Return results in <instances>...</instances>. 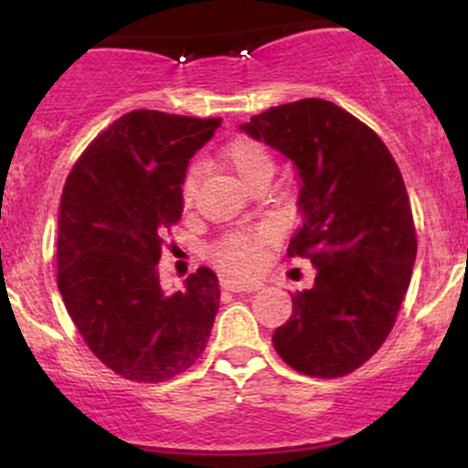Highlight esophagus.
<instances>
[{
    "label": "esophagus",
    "mask_w": 468,
    "mask_h": 468,
    "mask_svg": "<svg viewBox=\"0 0 468 468\" xmlns=\"http://www.w3.org/2000/svg\"><path fill=\"white\" fill-rule=\"evenodd\" d=\"M222 288L230 290V292H252L260 290L261 283L257 282H238V279H222Z\"/></svg>",
    "instance_id": "obj_1"
}]
</instances>
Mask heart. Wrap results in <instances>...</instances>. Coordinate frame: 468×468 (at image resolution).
<instances>
[{"label":"heart","mask_w":468,"mask_h":468,"mask_svg":"<svg viewBox=\"0 0 468 468\" xmlns=\"http://www.w3.org/2000/svg\"><path fill=\"white\" fill-rule=\"evenodd\" d=\"M224 160L230 169L239 176V180L246 186H252L255 182H268L272 171H275V160L272 154L252 138H235L224 149ZM197 180H200V169L191 166L186 171L185 182H182V204L186 208L196 200ZM272 241V233L268 229H252L229 233L213 246V260L218 261L224 271L233 275H250L261 266L266 246Z\"/></svg>","instance_id":"1"}]
</instances>
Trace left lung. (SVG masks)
Masks as SVG:
<instances>
[{"label":"left lung","mask_w":468,"mask_h":468,"mask_svg":"<svg viewBox=\"0 0 468 468\" xmlns=\"http://www.w3.org/2000/svg\"><path fill=\"white\" fill-rule=\"evenodd\" d=\"M239 130L292 160L302 222L288 255L316 268L272 346L302 374H350L385 343L411 282L418 241L399 165L365 122L324 99L271 107Z\"/></svg>","instance_id":"obj_1"}]
</instances>
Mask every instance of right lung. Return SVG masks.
<instances>
[{"label": "right lung", "mask_w": 468, "mask_h": 468, "mask_svg": "<svg viewBox=\"0 0 468 468\" xmlns=\"http://www.w3.org/2000/svg\"><path fill=\"white\" fill-rule=\"evenodd\" d=\"M222 118L133 110L94 138L69 171L58 208V292L101 363L138 383H163L207 347L219 308L211 268L185 290L160 286L166 229L182 216L191 155Z\"/></svg>", "instance_id": "add662e5"}]
</instances>
